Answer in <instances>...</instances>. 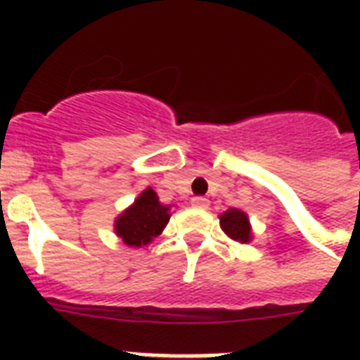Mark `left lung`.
<instances>
[{"instance_id":"left-lung-1","label":"left lung","mask_w":360,"mask_h":360,"mask_svg":"<svg viewBox=\"0 0 360 360\" xmlns=\"http://www.w3.org/2000/svg\"><path fill=\"white\" fill-rule=\"evenodd\" d=\"M169 209L172 205H164L158 200L157 192L151 186L138 194L129 207H124L114 220L115 236L120 237L127 246L149 245L164 231L169 222Z\"/></svg>"}]
</instances>
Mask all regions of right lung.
Listing matches in <instances>:
<instances>
[{
	"label": "right lung",
	"instance_id": "add662e5",
	"mask_svg": "<svg viewBox=\"0 0 360 360\" xmlns=\"http://www.w3.org/2000/svg\"><path fill=\"white\" fill-rule=\"evenodd\" d=\"M220 228L230 239L237 240V243H250L252 240V226L250 219L245 211H240L237 207H231L228 211L220 214Z\"/></svg>",
	"mask_w": 360,
	"mask_h": 360
}]
</instances>
